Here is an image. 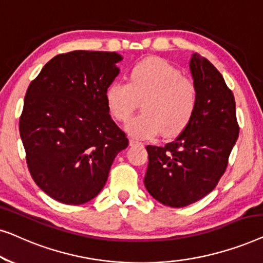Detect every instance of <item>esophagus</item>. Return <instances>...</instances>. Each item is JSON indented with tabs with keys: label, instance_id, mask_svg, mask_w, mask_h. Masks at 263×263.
I'll list each match as a JSON object with an SVG mask.
<instances>
[{
	"label": "esophagus",
	"instance_id": "34e87169",
	"mask_svg": "<svg viewBox=\"0 0 263 263\" xmlns=\"http://www.w3.org/2000/svg\"><path fill=\"white\" fill-rule=\"evenodd\" d=\"M129 143H130V146H136V145H142V142H140L139 140L136 139H130L129 140Z\"/></svg>",
	"mask_w": 263,
	"mask_h": 263
}]
</instances>
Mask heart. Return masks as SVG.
<instances>
[{
    "label": "heart",
    "mask_w": 263,
    "mask_h": 263,
    "mask_svg": "<svg viewBox=\"0 0 263 263\" xmlns=\"http://www.w3.org/2000/svg\"><path fill=\"white\" fill-rule=\"evenodd\" d=\"M143 112L129 121L127 130L136 138H165L179 134L192 120L196 106V87L166 60L151 57L135 64L130 82L114 81L106 89L112 116L125 122L139 109Z\"/></svg>",
    "instance_id": "b5f03b06"
}]
</instances>
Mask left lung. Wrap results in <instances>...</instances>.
Returning a JSON list of instances; mask_svg holds the SVG:
<instances>
[{"mask_svg":"<svg viewBox=\"0 0 263 263\" xmlns=\"http://www.w3.org/2000/svg\"><path fill=\"white\" fill-rule=\"evenodd\" d=\"M189 67L196 87L192 120L175 141L146 147L147 192L175 208L196 202L217 186L239 134L235 97L222 75L199 53H193Z\"/></svg>","mask_w":263,"mask_h":263,"instance_id":"1","label":"left lung"}]
</instances>
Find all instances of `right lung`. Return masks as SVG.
Segmentation results:
<instances>
[{"label":"right lung","mask_w":263,"mask_h":263,"mask_svg":"<svg viewBox=\"0 0 263 263\" xmlns=\"http://www.w3.org/2000/svg\"><path fill=\"white\" fill-rule=\"evenodd\" d=\"M122 60L107 51L61 53L28 86L19 122L27 166L35 184L59 202L95 199L128 147L106 103Z\"/></svg>","instance_id":"right-lung-1"}]
</instances>
